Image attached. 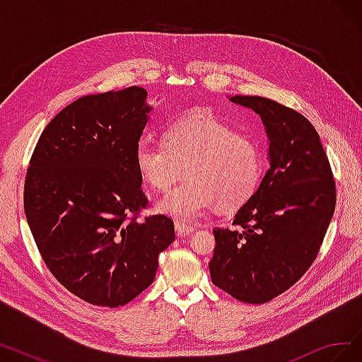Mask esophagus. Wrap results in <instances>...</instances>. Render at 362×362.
Instances as JSON below:
<instances>
[{
  "label": "esophagus",
  "mask_w": 362,
  "mask_h": 362,
  "mask_svg": "<svg viewBox=\"0 0 362 362\" xmlns=\"http://www.w3.org/2000/svg\"><path fill=\"white\" fill-rule=\"evenodd\" d=\"M175 229H176L177 236H187V235H191V233L195 230L192 226L185 224V223H180V221L175 223Z\"/></svg>",
  "instance_id": "esophagus-1"
}]
</instances>
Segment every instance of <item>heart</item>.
<instances>
[{"label": "heart", "instance_id": "1", "mask_svg": "<svg viewBox=\"0 0 362 362\" xmlns=\"http://www.w3.org/2000/svg\"><path fill=\"white\" fill-rule=\"evenodd\" d=\"M135 163L144 180L167 191L183 175L186 179L158 201V210L191 221L214 205L230 213L248 202L262 177L259 145L240 135L210 111H197L167 126L163 141L142 138Z\"/></svg>", "mask_w": 362, "mask_h": 362}]
</instances>
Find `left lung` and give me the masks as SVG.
Segmentation results:
<instances>
[{"mask_svg": "<svg viewBox=\"0 0 362 362\" xmlns=\"http://www.w3.org/2000/svg\"><path fill=\"white\" fill-rule=\"evenodd\" d=\"M233 103L259 114L270 138V168L232 227H216L211 281L246 303L291 289L320 252L336 206V182L311 122L262 97Z\"/></svg>", "mask_w": 362, "mask_h": 362, "instance_id": "obj_1", "label": "left lung"}]
</instances>
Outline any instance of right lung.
Returning a JSON list of instances; mask_svg holds the SVG:
<instances>
[{
  "label": "right lung",
  "mask_w": 362,
  "mask_h": 362,
  "mask_svg": "<svg viewBox=\"0 0 362 362\" xmlns=\"http://www.w3.org/2000/svg\"><path fill=\"white\" fill-rule=\"evenodd\" d=\"M130 86L76 100L47 124L25 179V214L45 265L98 307L126 305L154 281L175 240L167 216L142 217L148 198L135 151L149 107Z\"/></svg>",
  "instance_id": "1"
}]
</instances>
